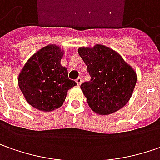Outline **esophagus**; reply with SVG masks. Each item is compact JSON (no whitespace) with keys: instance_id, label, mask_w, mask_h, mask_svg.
<instances>
[{"instance_id":"34e87169","label":"esophagus","mask_w":160,"mask_h":160,"mask_svg":"<svg viewBox=\"0 0 160 160\" xmlns=\"http://www.w3.org/2000/svg\"><path fill=\"white\" fill-rule=\"evenodd\" d=\"M76 82H77V85L80 86V84L82 83V79H81L80 77L77 78V79H76Z\"/></svg>"}]
</instances>
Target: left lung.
<instances>
[{
  "instance_id": "left-lung-1",
  "label": "left lung",
  "mask_w": 160,
  "mask_h": 160,
  "mask_svg": "<svg viewBox=\"0 0 160 160\" xmlns=\"http://www.w3.org/2000/svg\"><path fill=\"white\" fill-rule=\"evenodd\" d=\"M78 52L91 77L80 85L91 110L108 115L121 109L128 102L136 84L134 69L119 54L103 45L80 48Z\"/></svg>"
}]
</instances>
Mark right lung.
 <instances>
[{"label":"right lung","instance_id":"obj_1","mask_svg":"<svg viewBox=\"0 0 160 160\" xmlns=\"http://www.w3.org/2000/svg\"><path fill=\"white\" fill-rule=\"evenodd\" d=\"M63 51L48 45L32 56L18 76V86L29 104L42 112L56 110L65 100L67 91L77 85L61 65Z\"/></svg>","mask_w":160,"mask_h":160}]
</instances>
